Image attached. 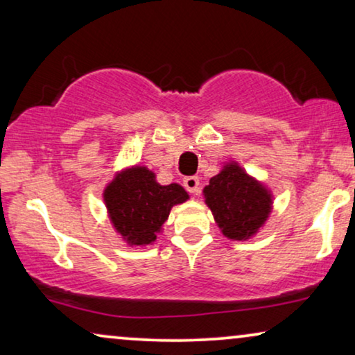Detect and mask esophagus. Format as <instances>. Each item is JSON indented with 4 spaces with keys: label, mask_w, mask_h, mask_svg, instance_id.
Segmentation results:
<instances>
[{
    "label": "esophagus",
    "mask_w": 355,
    "mask_h": 355,
    "mask_svg": "<svg viewBox=\"0 0 355 355\" xmlns=\"http://www.w3.org/2000/svg\"><path fill=\"white\" fill-rule=\"evenodd\" d=\"M184 187H186L191 193H198V189H200V181H198L197 176H189L184 179Z\"/></svg>",
    "instance_id": "obj_1"
}]
</instances>
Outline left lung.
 <instances>
[{
  "label": "left lung",
  "instance_id": "8db88e82",
  "mask_svg": "<svg viewBox=\"0 0 355 355\" xmlns=\"http://www.w3.org/2000/svg\"><path fill=\"white\" fill-rule=\"evenodd\" d=\"M207 207L227 239L254 237L273 210V193L263 182L247 174L237 162H227L203 189Z\"/></svg>",
  "mask_w": 355,
  "mask_h": 355
}]
</instances>
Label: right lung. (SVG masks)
I'll list each match as a JSON object with an SVG mask.
<instances>
[{"mask_svg": "<svg viewBox=\"0 0 355 355\" xmlns=\"http://www.w3.org/2000/svg\"><path fill=\"white\" fill-rule=\"evenodd\" d=\"M189 193L179 184L162 186L147 166L121 169L103 191L110 221L128 245H152L174 205Z\"/></svg>", "mask_w": 355, "mask_h": 355, "instance_id": "obj_1", "label": "right lung"}]
</instances>
